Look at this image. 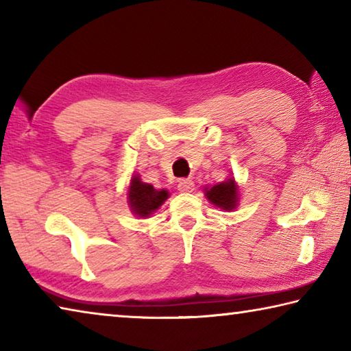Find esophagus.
Wrapping results in <instances>:
<instances>
[{"label": "esophagus", "instance_id": "obj_1", "mask_svg": "<svg viewBox=\"0 0 351 351\" xmlns=\"http://www.w3.org/2000/svg\"><path fill=\"white\" fill-rule=\"evenodd\" d=\"M193 187L195 184L192 180H189V178H182V180L178 181V190H180V192H192Z\"/></svg>", "mask_w": 351, "mask_h": 351}]
</instances>
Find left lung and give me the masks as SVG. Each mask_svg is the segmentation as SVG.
Here are the masks:
<instances>
[{
	"label": "left lung",
	"mask_w": 351,
	"mask_h": 351,
	"mask_svg": "<svg viewBox=\"0 0 351 351\" xmlns=\"http://www.w3.org/2000/svg\"><path fill=\"white\" fill-rule=\"evenodd\" d=\"M206 197L212 204L221 207L224 210H230L237 206V186L232 180L217 184L212 189H206Z\"/></svg>",
	"instance_id": "1"
}]
</instances>
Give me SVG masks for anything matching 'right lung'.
Returning a JSON list of instances; mask_svg holds the SVG:
<instances>
[{
  "mask_svg": "<svg viewBox=\"0 0 351 351\" xmlns=\"http://www.w3.org/2000/svg\"><path fill=\"white\" fill-rule=\"evenodd\" d=\"M167 198V190H156L150 184L142 182L138 176L132 180V186L128 190V203L136 215L148 217Z\"/></svg>",
  "mask_w": 351,
  "mask_h": 351,
  "instance_id": "obj_1",
  "label": "right lung"
}]
</instances>
